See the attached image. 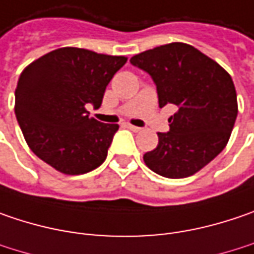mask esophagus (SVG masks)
Segmentation results:
<instances>
[{
  "label": "esophagus",
  "instance_id": "34e87169",
  "mask_svg": "<svg viewBox=\"0 0 254 254\" xmlns=\"http://www.w3.org/2000/svg\"><path fill=\"white\" fill-rule=\"evenodd\" d=\"M125 127H127V129H130V130H133V132H139V130H141V127H133V125H130V124H125Z\"/></svg>",
  "mask_w": 254,
  "mask_h": 254
}]
</instances>
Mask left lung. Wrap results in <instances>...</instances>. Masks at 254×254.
<instances>
[{
    "instance_id": "8db88e82",
    "label": "left lung",
    "mask_w": 254,
    "mask_h": 254,
    "mask_svg": "<svg viewBox=\"0 0 254 254\" xmlns=\"http://www.w3.org/2000/svg\"><path fill=\"white\" fill-rule=\"evenodd\" d=\"M130 64L146 71L157 86L159 108L175 105L170 130L158 133L146 167L167 178H186L226 148L237 118V95L230 74L186 43L139 53Z\"/></svg>"
}]
</instances>
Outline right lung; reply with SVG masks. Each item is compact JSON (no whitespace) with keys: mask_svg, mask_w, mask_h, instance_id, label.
<instances>
[{"mask_svg":"<svg viewBox=\"0 0 254 254\" xmlns=\"http://www.w3.org/2000/svg\"><path fill=\"white\" fill-rule=\"evenodd\" d=\"M127 60L63 47L24 68L15 89V116L40 159L67 175L103 164L119 127L90 118L84 106L100 108L106 86Z\"/></svg>","mask_w":254,"mask_h":254,"instance_id":"add662e5","label":"right lung"}]
</instances>
